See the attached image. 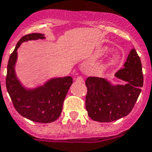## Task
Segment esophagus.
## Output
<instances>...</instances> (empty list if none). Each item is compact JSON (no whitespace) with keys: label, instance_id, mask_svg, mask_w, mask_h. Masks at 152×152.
Returning a JSON list of instances; mask_svg holds the SVG:
<instances>
[{"label":"esophagus","instance_id":"34e87169","mask_svg":"<svg viewBox=\"0 0 152 152\" xmlns=\"http://www.w3.org/2000/svg\"><path fill=\"white\" fill-rule=\"evenodd\" d=\"M76 80H77V81H80V82H83V81H84V79H83V77H81V76H77V77H76Z\"/></svg>","mask_w":152,"mask_h":152}]
</instances>
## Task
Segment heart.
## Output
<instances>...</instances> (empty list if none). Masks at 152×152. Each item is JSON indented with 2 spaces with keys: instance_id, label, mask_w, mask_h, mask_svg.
Here are the masks:
<instances>
[{
  "instance_id": "1",
  "label": "heart",
  "mask_w": 152,
  "mask_h": 152,
  "mask_svg": "<svg viewBox=\"0 0 152 152\" xmlns=\"http://www.w3.org/2000/svg\"><path fill=\"white\" fill-rule=\"evenodd\" d=\"M110 50H111L110 48H108L107 46L102 47L100 50H98V52L96 53V56H104L107 53H108L110 52ZM121 60H122V55L121 53H113L108 57V58L106 62V64H107V66H115V65H118L119 63H121Z\"/></svg>"
}]
</instances>
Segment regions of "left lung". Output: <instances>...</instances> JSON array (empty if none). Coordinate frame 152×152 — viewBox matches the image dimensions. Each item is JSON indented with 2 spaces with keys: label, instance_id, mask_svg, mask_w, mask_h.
<instances>
[{
  "label": "left lung",
  "instance_id": "8db88e82",
  "mask_svg": "<svg viewBox=\"0 0 152 152\" xmlns=\"http://www.w3.org/2000/svg\"><path fill=\"white\" fill-rule=\"evenodd\" d=\"M123 85H114L105 78L90 76L86 108L89 116L99 122H112L126 116L132 111L143 86L142 63L134 48L128 55L124 68L115 74Z\"/></svg>",
  "mask_w": 152,
  "mask_h": 152
}]
</instances>
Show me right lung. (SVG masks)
<instances>
[{
	"label": "right lung",
	"mask_w": 152,
	"mask_h": 152,
	"mask_svg": "<svg viewBox=\"0 0 152 152\" xmlns=\"http://www.w3.org/2000/svg\"><path fill=\"white\" fill-rule=\"evenodd\" d=\"M44 39H45L44 34L31 33L18 40L9 59L6 89L15 108L22 116L37 123H50L56 121L61 115L63 101L73 83L72 77H52L43 85L28 88L19 80L15 70L18 60L17 50L21 44Z\"/></svg>",
	"instance_id": "1"
}]
</instances>
